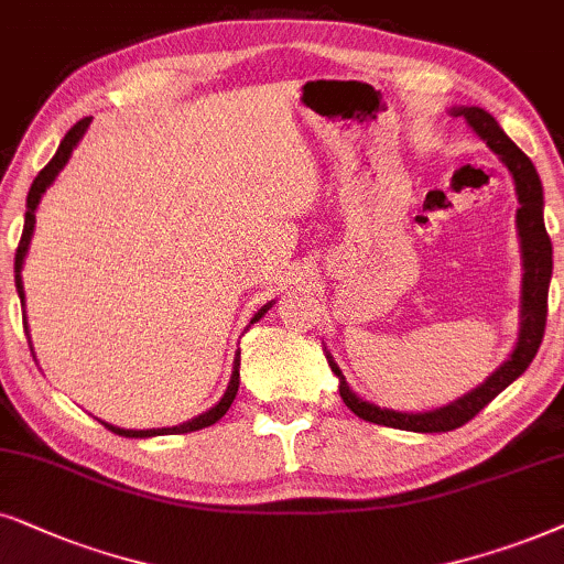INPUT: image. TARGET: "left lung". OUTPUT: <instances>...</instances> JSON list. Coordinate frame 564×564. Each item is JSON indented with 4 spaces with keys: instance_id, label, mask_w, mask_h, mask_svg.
Here are the masks:
<instances>
[{
    "instance_id": "left-lung-1",
    "label": "left lung",
    "mask_w": 564,
    "mask_h": 564,
    "mask_svg": "<svg viewBox=\"0 0 564 564\" xmlns=\"http://www.w3.org/2000/svg\"><path fill=\"white\" fill-rule=\"evenodd\" d=\"M452 116L464 118L477 137L500 156L516 183V195L521 208L516 212V229L521 237V260H523V278H521V329H518V343L513 352L500 369L492 371L477 389H471L459 400L444 404L438 410L427 412H397L379 408V404L360 400L345 381L343 371L337 369L333 356L327 352V364L337 379H340V397L358 417L369 420V423L400 427V431L412 433H446L454 427H462L477 415L485 404H490L502 389L521 377L534 360L539 345H542L544 327H546V296H550L552 281V242L544 227V191L542 180L536 175V167L531 164L527 154L518 149L513 141L506 137L498 120L482 108H452Z\"/></svg>"
}]
</instances>
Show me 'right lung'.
<instances>
[{"mask_svg": "<svg viewBox=\"0 0 564 564\" xmlns=\"http://www.w3.org/2000/svg\"><path fill=\"white\" fill-rule=\"evenodd\" d=\"M89 120H93V118H82L79 123H74L72 129L66 131L64 141H62V144H58V149H56L54 160H51V162L46 164V167L37 172V177L33 180V185H30V193H28V212H25V227H22V237H20L18 252H14V286H18L20 304H25V291H22V275H20V273H22V262H25V254H28V247H30V237H33V229H35V208H37V204H41V198H43V193H46V187H48L51 183H54L58 172L64 170V164L69 162L74 147H77L79 139L85 137ZM270 304H273V302H270ZM270 304H265V306H262V310H258V314H254V317L250 319V325H254V322H258V319L262 317V314H265V312L270 310ZM25 327H28V322H25ZM237 389H239V352H237V358H235V371H231V379H229L227 392H224L221 400L216 402L212 410L204 412V415L187 420V423H183V425L152 427V431H126V427H116V425H108V423H102V425L108 427V431H112V433L126 435V438H149V435H167V433H191V431H200V427L214 425L216 420L227 415V410L231 408V402H235V397H237Z\"/></svg>", "mask_w": 564, "mask_h": 564, "instance_id": "right-lung-1", "label": "right lung"}]
</instances>
